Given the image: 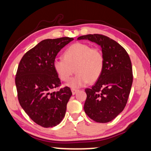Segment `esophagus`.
Wrapping results in <instances>:
<instances>
[{
	"instance_id": "esophagus-1",
	"label": "esophagus",
	"mask_w": 151,
	"mask_h": 151,
	"mask_svg": "<svg viewBox=\"0 0 151 151\" xmlns=\"http://www.w3.org/2000/svg\"><path fill=\"white\" fill-rule=\"evenodd\" d=\"M78 89H71V91H72V93H73V95L76 94V93L78 92Z\"/></svg>"
}]
</instances>
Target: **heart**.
Wrapping results in <instances>:
<instances>
[{
  "label": "heart",
  "mask_w": 151,
  "mask_h": 151,
  "mask_svg": "<svg viewBox=\"0 0 151 151\" xmlns=\"http://www.w3.org/2000/svg\"><path fill=\"white\" fill-rule=\"evenodd\" d=\"M53 66L60 79L65 82L70 80L75 69L77 75L68 85L79 88L89 82L94 83L100 78L104 68V56L99 48L75 43L64 51L63 59L55 60Z\"/></svg>",
  "instance_id": "b5f03b06"
}]
</instances>
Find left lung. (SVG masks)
Masks as SVG:
<instances>
[{
    "mask_svg": "<svg viewBox=\"0 0 151 151\" xmlns=\"http://www.w3.org/2000/svg\"><path fill=\"white\" fill-rule=\"evenodd\" d=\"M99 45L104 56L101 76L87 93L84 109L90 119L98 123L112 121L126 107L132 87V63L126 50L116 41L103 35L80 36Z\"/></svg>",
    "mask_w": 151,
    "mask_h": 151,
    "instance_id": "obj_1",
    "label": "left lung"
}]
</instances>
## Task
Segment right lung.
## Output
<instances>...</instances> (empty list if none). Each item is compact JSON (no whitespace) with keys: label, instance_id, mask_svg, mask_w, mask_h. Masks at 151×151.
I'll use <instances>...</instances> for the list:
<instances>
[{"label":"right lung","instance_id":"add662e5","mask_svg":"<svg viewBox=\"0 0 151 151\" xmlns=\"http://www.w3.org/2000/svg\"><path fill=\"white\" fill-rule=\"evenodd\" d=\"M73 40L66 37L43 40L19 62L15 78L19 102L29 117L44 128L57 126L65 116L72 92L68 87L52 91L61 85L53 64L60 50Z\"/></svg>","mask_w":151,"mask_h":151}]
</instances>
